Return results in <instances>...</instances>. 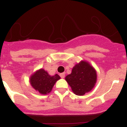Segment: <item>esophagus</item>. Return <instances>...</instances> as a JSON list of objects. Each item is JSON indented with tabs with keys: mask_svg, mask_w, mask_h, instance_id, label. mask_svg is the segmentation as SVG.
<instances>
[{
	"mask_svg": "<svg viewBox=\"0 0 127 127\" xmlns=\"http://www.w3.org/2000/svg\"><path fill=\"white\" fill-rule=\"evenodd\" d=\"M60 77H62V78H64L65 77V73H61L60 74Z\"/></svg>",
	"mask_w": 127,
	"mask_h": 127,
	"instance_id": "1",
	"label": "esophagus"
}]
</instances>
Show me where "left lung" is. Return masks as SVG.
<instances>
[{
	"label": "left lung",
	"instance_id": "obj_1",
	"mask_svg": "<svg viewBox=\"0 0 127 127\" xmlns=\"http://www.w3.org/2000/svg\"><path fill=\"white\" fill-rule=\"evenodd\" d=\"M97 79V71L89 62L81 60L75 65L65 80L77 95H84L94 88Z\"/></svg>",
	"mask_w": 127,
	"mask_h": 127
}]
</instances>
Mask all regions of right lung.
Returning a JSON list of instances; mask_svg holds the SVG:
<instances>
[{
    "mask_svg": "<svg viewBox=\"0 0 127 127\" xmlns=\"http://www.w3.org/2000/svg\"><path fill=\"white\" fill-rule=\"evenodd\" d=\"M60 79L57 74L51 76L44 69H40L30 76V83L39 94L46 95L51 92L55 83Z\"/></svg>",
    "mask_w": 127,
    "mask_h": 127,
    "instance_id": "right-lung-1",
    "label": "right lung"
}]
</instances>
